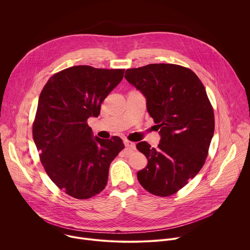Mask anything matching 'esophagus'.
Returning <instances> with one entry per match:
<instances>
[{"instance_id": "1", "label": "esophagus", "mask_w": 250, "mask_h": 250, "mask_svg": "<svg viewBox=\"0 0 250 250\" xmlns=\"http://www.w3.org/2000/svg\"><path fill=\"white\" fill-rule=\"evenodd\" d=\"M124 142H125V146L127 148H129L131 151L135 150V144H134V142H131V141L126 140V139H125Z\"/></svg>"}]
</instances>
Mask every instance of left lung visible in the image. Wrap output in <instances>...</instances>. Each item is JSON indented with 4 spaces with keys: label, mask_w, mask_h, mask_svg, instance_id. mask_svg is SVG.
Masks as SVG:
<instances>
[{
    "label": "left lung",
    "mask_w": 250,
    "mask_h": 250,
    "mask_svg": "<svg viewBox=\"0 0 250 250\" xmlns=\"http://www.w3.org/2000/svg\"><path fill=\"white\" fill-rule=\"evenodd\" d=\"M125 77L146 96L161 135L157 148L146 141L136 145L148 161L137 179L155 196H171L205 164L215 130L212 105L199 77L181 65L148 64L127 69Z\"/></svg>",
    "instance_id": "obj_1"
}]
</instances>
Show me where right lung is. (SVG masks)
<instances>
[{
	"instance_id": "add662e5",
	"label": "right lung",
	"mask_w": 250,
	"mask_h": 250,
	"mask_svg": "<svg viewBox=\"0 0 250 250\" xmlns=\"http://www.w3.org/2000/svg\"><path fill=\"white\" fill-rule=\"evenodd\" d=\"M124 72L72 66L51 76L41 93L32 124L34 144L52 182L75 199H89L104 189L110 165L125 148L119 136L93 137L87 123L100 115L103 101Z\"/></svg>"
}]
</instances>
